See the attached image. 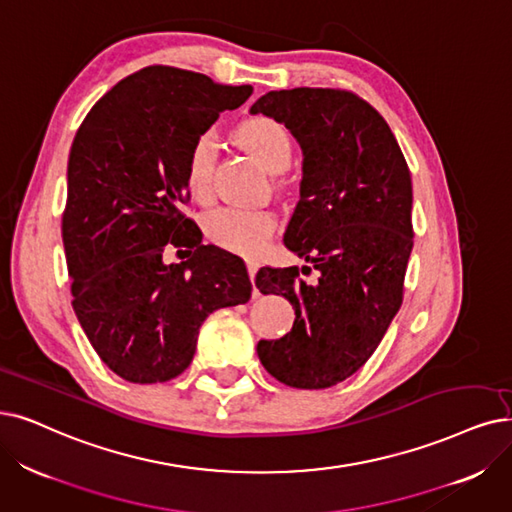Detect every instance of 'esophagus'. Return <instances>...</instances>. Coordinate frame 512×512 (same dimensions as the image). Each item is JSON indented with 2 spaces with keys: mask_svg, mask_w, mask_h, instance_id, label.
Masks as SVG:
<instances>
[{
  "mask_svg": "<svg viewBox=\"0 0 512 512\" xmlns=\"http://www.w3.org/2000/svg\"><path fill=\"white\" fill-rule=\"evenodd\" d=\"M248 273H250V279H252V283H254L256 273H258V262H256V260H248ZM254 296H258V290H254Z\"/></svg>",
  "mask_w": 512,
  "mask_h": 512,
  "instance_id": "34e87169",
  "label": "esophagus"
}]
</instances>
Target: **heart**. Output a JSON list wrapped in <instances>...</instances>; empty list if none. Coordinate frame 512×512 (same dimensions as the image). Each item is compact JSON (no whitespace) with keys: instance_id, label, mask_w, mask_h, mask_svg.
Segmentation results:
<instances>
[{"instance_id":"b5f03b06","label":"heart","mask_w":512,"mask_h":512,"mask_svg":"<svg viewBox=\"0 0 512 512\" xmlns=\"http://www.w3.org/2000/svg\"><path fill=\"white\" fill-rule=\"evenodd\" d=\"M237 145L248 151L260 166L271 172H283L292 161V138L279 121L271 117H248L233 132ZM216 163V145L210 134H201L187 155L185 182L197 201L212 197V178ZM277 229V216L269 210L222 208L206 218V235L220 248L239 254H258Z\"/></svg>"}]
</instances>
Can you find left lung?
Masks as SVG:
<instances>
[{
  "label": "left lung",
  "mask_w": 512,
  "mask_h": 512,
  "mask_svg": "<svg viewBox=\"0 0 512 512\" xmlns=\"http://www.w3.org/2000/svg\"><path fill=\"white\" fill-rule=\"evenodd\" d=\"M252 113L288 128L304 155L300 201L283 243L311 267H262L256 288L288 298L292 332L258 357L294 388H330L374 355L403 302L414 245L412 176L384 117L351 90L294 88ZM318 271L315 282L299 275Z\"/></svg>",
  "instance_id": "8db88e82"
}]
</instances>
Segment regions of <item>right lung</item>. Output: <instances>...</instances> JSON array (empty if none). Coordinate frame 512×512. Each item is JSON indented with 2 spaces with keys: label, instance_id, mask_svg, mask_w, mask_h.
Instances as JSON below:
<instances>
[{
  "label": "right lung",
  "instance_id": "add662e5",
  "mask_svg": "<svg viewBox=\"0 0 512 512\" xmlns=\"http://www.w3.org/2000/svg\"><path fill=\"white\" fill-rule=\"evenodd\" d=\"M252 92L153 65L113 86L75 134L63 212L73 311L98 357L128 382L180 376L206 317L252 296L243 260L203 245L180 210L191 199L195 138ZM170 244L186 248L185 263L162 262Z\"/></svg>",
  "mask_w": 512,
  "mask_h": 512
}]
</instances>
